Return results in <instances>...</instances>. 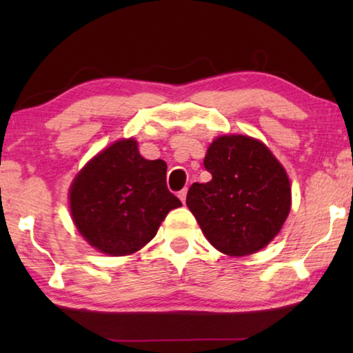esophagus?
<instances>
[{
	"label": "esophagus",
	"instance_id": "obj_1",
	"mask_svg": "<svg viewBox=\"0 0 353 353\" xmlns=\"http://www.w3.org/2000/svg\"><path fill=\"white\" fill-rule=\"evenodd\" d=\"M186 194H188V190H181L180 192H178V197H180L183 204H185V201H186Z\"/></svg>",
	"mask_w": 353,
	"mask_h": 353
}]
</instances>
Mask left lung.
I'll return each mask as SVG.
<instances>
[{"label":"left lung","mask_w":353,"mask_h":353,"mask_svg":"<svg viewBox=\"0 0 353 353\" xmlns=\"http://www.w3.org/2000/svg\"><path fill=\"white\" fill-rule=\"evenodd\" d=\"M207 183H192L186 205L207 241L243 257L263 249L291 210L288 173L272 151L244 134H223L207 149Z\"/></svg>","instance_id":"left-lung-1"}]
</instances>
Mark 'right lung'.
I'll use <instances>...</instances> for the list:
<instances>
[{"label":"right lung","mask_w":353,"mask_h":353,"mask_svg":"<svg viewBox=\"0 0 353 353\" xmlns=\"http://www.w3.org/2000/svg\"><path fill=\"white\" fill-rule=\"evenodd\" d=\"M167 163L148 161L133 138L101 151L79 172L69 191L72 220L99 252H137L156 236L181 201L168 191Z\"/></svg>","instance_id":"obj_1"}]
</instances>
